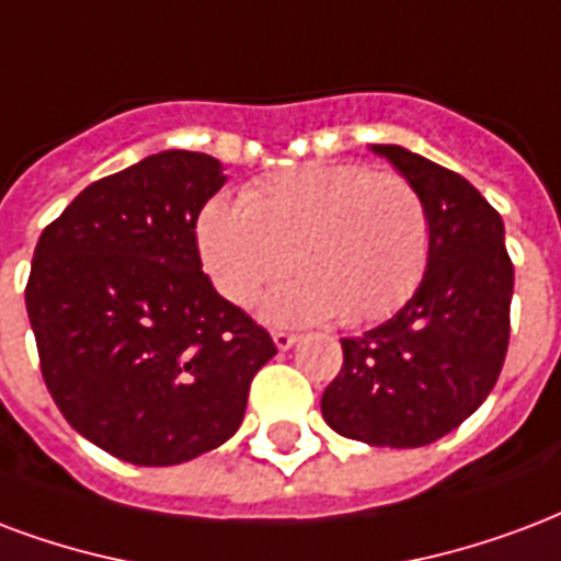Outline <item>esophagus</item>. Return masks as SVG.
<instances>
[{
    "label": "esophagus",
    "mask_w": 561,
    "mask_h": 561,
    "mask_svg": "<svg viewBox=\"0 0 561 561\" xmlns=\"http://www.w3.org/2000/svg\"><path fill=\"white\" fill-rule=\"evenodd\" d=\"M273 344H276L279 351H288V347H294V344H297V335L285 333V330H276V333H273Z\"/></svg>",
    "instance_id": "obj_1"
}]
</instances>
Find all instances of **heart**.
<instances>
[{
  "mask_svg": "<svg viewBox=\"0 0 561 561\" xmlns=\"http://www.w3.org/2000/svg\"><path fill=\"white\" fill-rule=\"evenodd\" d=\"M198 255L226 300L247 306L288 270L302 279L264 302L270 321H380L408 300L431 255L425 198L408 178L359 163H302L214 198Z\"/></svg>",
  "mask_w": 561,
  "mask_h": 561,
  "instance_id": "1",
  "label": "heart"
}]
</instances>
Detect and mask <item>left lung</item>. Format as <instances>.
<instances>
[{"mask_svg":"<svg viewBox=\"0 0 561 561\" xmlns=\"http://www.w3.org/2000/svg\"><path fill=\"white\" fill-rule=\"evenodd\" d=\"M371 151L425 198L431 255L416 294L389 321L342 339V371L323 389L321 413L342 437L416 449L491 396L508 351L514 267L502 217L467 178L401 145Z\"/></svg>","mask_w":561,"mask_h":561,"instance_id":"1","label":"left lung"}]
</instances>
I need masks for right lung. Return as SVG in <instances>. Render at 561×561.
<instances>
[{
    "instance_id": "1",
    "label": "right lung",
    "mask_w": 561,
    "mask_h": 561,
    "mask_svg": "<svg viewBox=\"0 0 561 561\" xmlns=\"http://www.w3.org/2000/svg\"><path fill=\"white\" fill-rule=\"evenodd\" d=\"M222 163L160 151L101 178L37 240L26 312L70 428L136 467L222 446L276 344L202 273L196 222Z\"/></svg>"
}]
</instances>
